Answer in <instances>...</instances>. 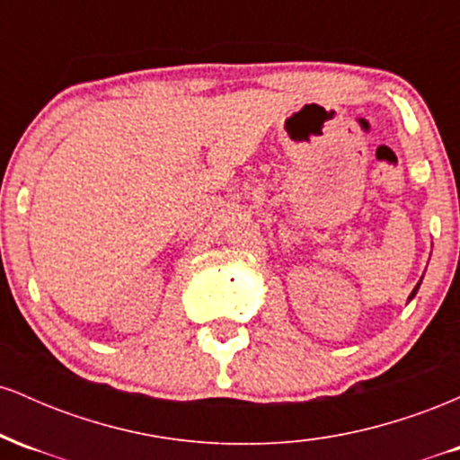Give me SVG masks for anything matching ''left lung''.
I'll list each match as a JSON object with an SVG mask.
<instances>
[{"instance_id": "obj_1", "label": "left lung", "mask_w": 460, "mask_h": 460, "mask_svg": "<svg viewBox=\"0 0 460 460\" xmlns=\"http://www.w3.org/2000/svg\"><path fill=\"white\" fill-rule=\"evenodd\" d=\"M417 289H420V283H417V285H415V289H413V292H411V296H409V300L415 296V292H417Z\"/></svg>"}]
</instances>
